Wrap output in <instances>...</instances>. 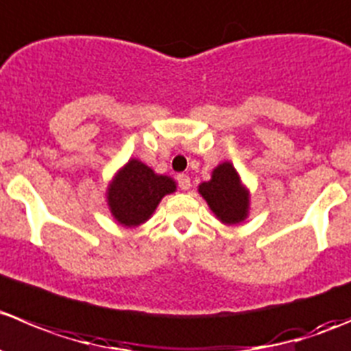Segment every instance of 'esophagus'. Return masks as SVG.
Masks as SVG:
<instances>
[{"label": "esophagus", "instance_id": "1", "mask_svg": "<svg viewBox=\"0 0 351 351\" xmlns=\"http://www.w3.org/2000/svg\"><path fill=\"white\" fill-rule=\"evenodd\" d=\"M178 182L179 186H181V189H184V191H188V189L191 188V179H189V176H186V173H179Z\"/></svg>", "mask_w": 351, "mask_h": 351}]
</instances>
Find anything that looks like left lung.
<instances>
[{"instance_id":"1","label":"left lung","mask_w":351,"mask_h":351,"mask_svg":"<svg viewBox=\"0 0 351 351\" xmlns=\"http://www.w3.org/2000/svg\"><path fill=\"white\" fill-rule=\"evenodd\" d=\"M213 215L226 226H236L250 215V189L243 184L241 176L231 162H222L212 170L210 181L198 186Z\"/></svg>"}]
</instances>
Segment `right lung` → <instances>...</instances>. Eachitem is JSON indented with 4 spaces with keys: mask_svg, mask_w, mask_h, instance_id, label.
I'll return each mask as SVG.
<instances>
[{
    "mask_svg": "<svg viewBox=\"0 0 351 351\" xmlns=\"http://www.w3.org/2000/svg\"><path fill=\"white\" fill-rule=\"evenodd\" d=\"M178 182L156 173L141 160L123 163L106 188V205L113 219L123 228H139L152 219L163 196L172 195Z\"/></svg>",
    "mask_w": 351,
    "mask_h": 351,
    "instance_id": "right-lung-1",
    "label": "right lung"
}]
</instances>
